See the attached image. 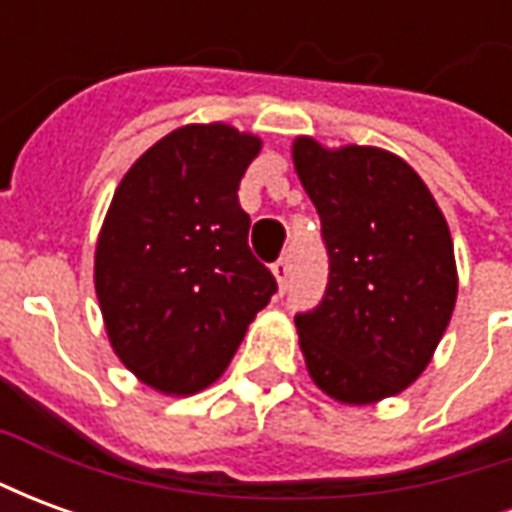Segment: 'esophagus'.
Wrapping results in <instances>:
<instances>
[{"mask_svg":"<svg viewBox=\"0 0 512 512\" xmlns=\"http://www.w3.org/2000/svg\"><path fill=\"white\" fill-rule=\"evenodd\" d=\"M271 271H274V277H277L279 290L288 288V277H290V260H288V257H279L277 263L271 266Z\"/></svg>","mask_w":512,"mask_h":512,"instance_id":"esophagus-1","label":"esophagus"}]
</instances>
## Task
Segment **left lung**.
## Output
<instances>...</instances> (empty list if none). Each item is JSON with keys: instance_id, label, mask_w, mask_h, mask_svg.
Instances as JSON below:
<instances>
[{"instance_id": "8db88e82", "label": "left lung", "mask_w": 512, "mask_h": 512, "mask_svg": "<svg viewBox=\"0 0 512 512\" xmlns=\"http://www.w3.org/2000/svg\"><path fill=\"white\" fill-rule=\"evenodd\" d=\"M293 167L329 252L326 296L296 315L307 373L345 406L400 395L430 365L458 299L447 219L384 147L296 136Z\"/></svg>"}]
</instances>
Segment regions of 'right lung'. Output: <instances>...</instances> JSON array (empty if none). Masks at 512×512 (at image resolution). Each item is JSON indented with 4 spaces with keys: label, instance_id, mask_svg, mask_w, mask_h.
<instances>
[{
    "label": "right lung",
    "instance_id": "1",
    "mask_svg": "<svg viewBox=\"0 0 512 512\" xmlns=\"http://www.w3.org/2000/svg\"><path fill=\"white\" fill-rule=\"evenodd\" d=\"M263 139L191 123L147 147L95 244V296L117 359L161 395L219 381L277 282L246 244L238 183Z\"/></svg>",
    "mask_w": 512,
    "mask_h": 512
}]
</instances>
